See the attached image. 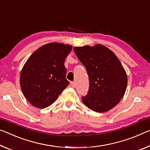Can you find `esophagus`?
Instances as JSON below:
<instances>
[{"label": "esophagus", "instance_id": "1", "mask_svg": "<svg viewBox=\"0 0 150 150\" xmlns=\"http://www.w3.org/2000/svg\"><path fill=\"white\" fill-rule=\"evenodd\" d=\"M71 87H72L73 88H75V82H74V81H73V82H71Z\"/></svg>", "mask_w": 150, "mask_h": 150}]
</instances>
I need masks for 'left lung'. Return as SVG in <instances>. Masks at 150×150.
I'll use <instances>...</instances> for the list:
<instances>
[{
	"label": "left lung",
	"instance_id": "1",
	"mask_svg": "<svg viewBox=\"0 0 150 150\" xmlns=\"http://www.w3.org/2000/svg\"><path fill=\"white\" fill-rule=\"evenodd\" d=\"M76 55L86 68L89 89L82 101L88 108L102 113L120 103L126 91L125 70L115 53L104 45L75 47Z\"/></svg>",
	"mask_w": 150,
	"mask_h": 150
}]
</instances>
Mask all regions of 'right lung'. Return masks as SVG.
Here are the masks:
<instances>
[{"label": "right lung", "instance_id": "add662e5", "mask_svg": "<svg viewBox=\"0 0 150 150\" xmlns=\"http://www.w3.org/2000/svg\"><path fill=\"white\" fill-rule=\"evenodd\" d=\"M72 46L50 42L37 49L21 70L20 85L25 98L39 109L53 104L69 84L64 62Z\"/></svg>", "mask_w": 150, "mask_h": 150}]
</instances>
